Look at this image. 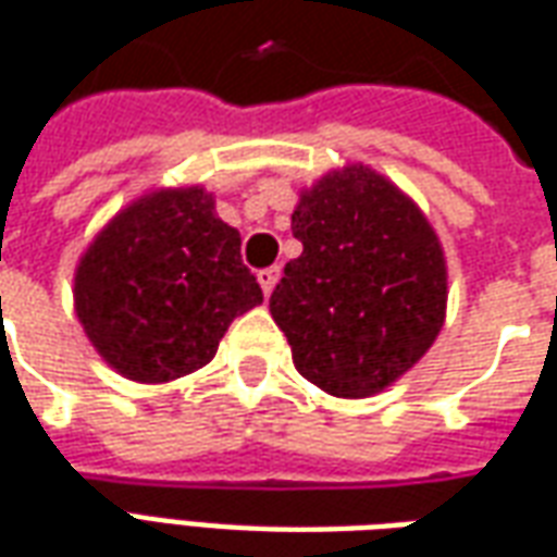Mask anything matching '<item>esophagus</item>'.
<instances>
[{
    "mask_svg": "<svg viewBox=\"0 0 557 557\" xmlns=\"http://www.w3.org/2000/svg\"><path fill=\"white\" fill-rule=\"evenodd\" d=\"M277 280H280V268H265V271H259V286H262V292L265 295H271L274 292V286H277Z\"/></svg>",
    "mask_w": 557,
    "mask_h": 557,
    "instance_id": "34e87169",
    "label": "esophagus"
}]
</instances>
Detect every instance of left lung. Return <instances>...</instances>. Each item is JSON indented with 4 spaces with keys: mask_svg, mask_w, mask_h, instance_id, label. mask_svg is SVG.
I'll return each instance as SVG.
<instances>
[{
    "mask_svg": "<svg viewBox=\"0 0 557 557\" xmlns=\"http://www.w3.org/2000/svg\"><path fill=\"white\" fill-rule=\"evenodd\" d=\"M304 253L271 315L295 370L331 397L382 394L430 351L447 315V262L426 214L382 172L346 163L292 211Z\"/></svg>",
    "mask_w": 557,
    "mask_h": 557,
    "instance_id": "left-lung-1",
    "label": "left lung"
}]
</instances>
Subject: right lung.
<instances>
[{
	"mask_svg": "<svg viewBox=\"0 0 557 557\" xmlns=\"http://www.w3.org/2000/svg\"><path fill=\"white\" fill-rule=\"evenodd\" d=\"M262 304L242 235L202 184L154 187L125 206L79 256L74 310L86 337L139 385L206 367L235 315Z\"/></svg>",
	"mask_w": 557,
	"mask_h": 557,
	"instance_id": "obj_1",
	"label": "right lung"
}]
</instances>
